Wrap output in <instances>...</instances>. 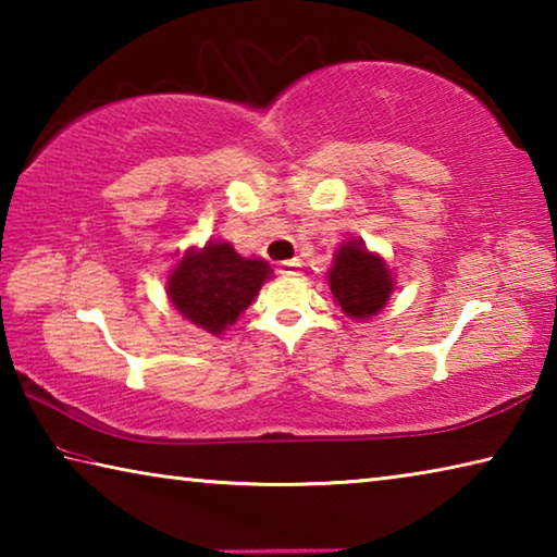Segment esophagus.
<instances>
[{"mask_svg":"<svg viewBox=\"0 0 557 557\" xmlns=\"http://www.w3.org/2000/svg\"><path fill=\"white\" fill-rule=\"evenodd\" d=\"M299 268H301L299 260H285V262H280L277 272L285 277H295V275H299Z\"/></svg>","mask_w":557,"mask_h":557,"instance_id":"esophagus-1","label":"esophagus"}]
</instances>
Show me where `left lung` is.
I'll list each match as a JSON object with an SVG mask.
<instances>
[{"instance_id": "left-lung-1", "label": "left lung", "mask_w": 557, "mask_h": 557, "mask_svg": "<svg viewBox=\"0 0 557 557\" xmlns=\"http://www.w3.org/2000/svg\"><path fill=\"white\" fill-rule=\"evenodd\" d=\"M326 280L336 307H342L348 319H361V322L379 314L395 289L391 265L381 252L366 248L361 238L342 243Z\"/></svg>"}]
</instances>
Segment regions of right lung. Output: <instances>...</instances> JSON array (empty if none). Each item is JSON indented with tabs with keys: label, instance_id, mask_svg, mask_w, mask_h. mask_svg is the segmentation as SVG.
Returning a JSON list of instances; mask_svg holds the SVG:
<instances>
[{
	"label": "right lung",
	"instance_id": "1",
	"mask_svg": "<svg viewBox=\"0 0 557 557\" xmlns=\"http://www.w3.org/2000/svg\"><path fill=\"white\" fill-rule=\"evenodd\" d=\"M272 275L265 260L243 258L225 240L188 248L166 275V297L186 322L221 336Z\"/></svg>",
	"mask_w": 557,
	"mask_h": 557
}]
</instances>
